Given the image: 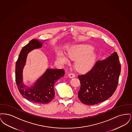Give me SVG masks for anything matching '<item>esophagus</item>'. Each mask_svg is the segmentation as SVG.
Listing matches in <instances>:
<instances>
[{
  "label": "esophagus",
  "instance_id": "esophagus-1",
  "mask_svg": "<svg viewBox=\"0 0 132 132\" xmlns=\"http://www.w3.org/2000/svg\"><path fill=\"white\" fill-rule=\"evenodd\" d=\"M68 76L70 78H73L75 77V75L73 73H69L68 74Z\"/></svg>",
  "mask_w": 132,
  "mask_h": 132
}]
</instances>
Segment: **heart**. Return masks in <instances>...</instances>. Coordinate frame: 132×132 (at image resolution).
<instances>
[{"instance_id": "heart-1", "label": "heart", "mask_w": 132, "mask_h": 132, "mask_svg": "<svg viewBox=\"0 0 132 132\" xmlns=\"http://www.w3.org/2000/svg\"><path fill=\"white\" fill-rule=\"evenodd\" d=\"M93 46L89 44H77L69 47L67 50V55L69 58L74 60L76 69L81 72L88 71L93 68L96 61L97 55L94 51ZM57 60L62 64L68 62L66 56L61 51H57Z\"/></svg>"}]
</instances>
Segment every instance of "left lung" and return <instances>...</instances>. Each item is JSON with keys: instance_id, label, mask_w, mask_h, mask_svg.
Masks as SVG:
<instances>
[{"instance_id": "left-lung-1", "label": "left lung", "mask_w": 132, "mask_h": 132, "mask_svg": "<svg viewBox=\"0 0 132 132\" xmlns=\"http://www.w3.org/2000/svg\"><path fill=\"white\" fill-rule=\"evenodd\" d=\"M121 65L117 52L97 61L90 71L78 76L81 87L78 97L82 103L94 105L108 99L117 87Z\"/></svg>"}]
</instances>
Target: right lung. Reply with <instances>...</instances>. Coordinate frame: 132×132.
<instances>
[{
    "label": "right lung",
    "instance_id": "obj_1",
    "mask_svg": "<svg viewBox=\"0 0 132 132\" xmlns=\"http://www.w3.org/2000/svg\"><path fill=\"white\" fill-rule=\"evenodd\" d=\"M45 41L46 40L42 42L37 39H33L24 46L20 53L15 68L16 82L21 94L28 101L44 104L50 103L54 97V84L64 76V70L47 69L33 86L29 87L23 82V70L28 54L31 50L41 48Z\"/></svg>",
    "mask_w": 132,
    "mask_h": 132
}]
</instances>
